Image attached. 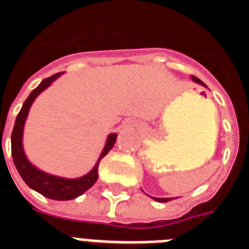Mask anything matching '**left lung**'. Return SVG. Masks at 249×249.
Segmentation results:
<instances>
[{
	"instance_id": "1",
	"label": "left lung",
	"mask_w": 249,
	"mask_h": 249,
	"mask_svg": "<svg viewBox=\"0 0 249 249\" xmlns=\"http://www.w3.org/2000/svg\"><path fill=\"white\" fill-rule=\"evenodd\" d=\"M192 79H193V81H194V83L199 84V85H202V86H205V84L203 83V81H200V80L198 79V77H196V76H192ZM154 199L157 200V202L165 203V202H169V200H172V198H154Z\"/></svg>"
}]
</instances>
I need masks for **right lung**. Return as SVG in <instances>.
<instances>
[{"mask_svg":"<svg viewBox=\"0 0 249 249\" xmlns=\"http://www.w3.org/2000/svg\"><path fill=\"white\" fill-rule=\"evenodd\" d=\"M61 73L62 72H57L53 76L42 80L40 85L35 90H32L31 94L29 95V98L26 99L20 112H18V115H17L16 122H15L14 130H12V135H11V150H12V158H14V163L17 172L20 173L21 178L31 189L36 190V192H38L46 198H50V199L70 200L85 193L86 190L90 189L95 184V181L98 180V168L100 160L111 150L118 135L116 134H110L107 137L105 148L101 151V155L99 157L98 161L92 168V170H90L86 176L80 177V178L68 179L51 176V174H47V173L37 169L36 166L30 163L29 159L26 158L22 146L23 126H25L26 118L29 115L30 107H31L35 99L37 98V95L44 91L46 88H49L51 83L55 81Z\"/></svg>","mask_w":249,"mask_h":249,"instance_id":"1","label":"right lung"}]
</instances>
